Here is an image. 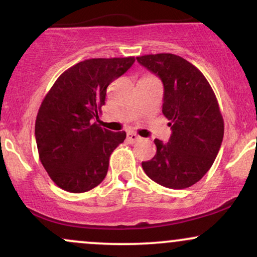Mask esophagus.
<instances>
[{
	"label": "esophagus",
	"mask_w": 257,
	"mask_h": 257,
	"mask_svg": "<svg viewBox=\"0 0 257 257\" xmlns=\"http://www.w3.org/2000/svg\"><path fill=\"white\" fill-rule=\"evenodd\" d=\"M139 139H140V137H139V135H137L135 133H133V132H129L128 134H126V140H128V143H131V144L137 143Z\"/></svg>",
	"instance_id": "34e87169"
}]
</instances>
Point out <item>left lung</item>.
Listing matches in <instances>:
<instances>
[{
	"instance_id": "left-lung-1",
	"label": "left lung",
	"mask_w": 257,
	"mask_h": 257,
	"mask_svg": "<svg viewBox=\"0 0 257 257\" xmlns=\"http://www.w3.org/2000/svg\"><path fill=\"white\" fill-rule=\"evenodd\" d=\"M161 78L162 112L169 119V141L156 139L157 152L143 162L144 172L157 184L174 190L198 182L213 166L223 139V118L210 84L194 65L170 53L137 58Z\"/></svg>"
}]
</instances>
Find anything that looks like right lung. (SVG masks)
<instances>
[{"instance_id": "obj_1", "label": "right lung", "mask_w": 257, "mask_h": 257, "mask_svg": "<svg viewBox=\"0 0 257 257\" xmlns=\"http://www.w3.org/2000/svg\"><path fill=\"white\" fill-rule=\"evenodd\" d=\"M134 57L88 59L61 73L38 110L35 137L41 163L63 190L87 192L105 179L111 153L125 132L96 122L106 89L134 64Z\"/></svg>"}]
</instances>
